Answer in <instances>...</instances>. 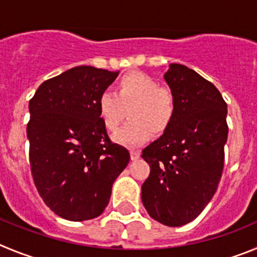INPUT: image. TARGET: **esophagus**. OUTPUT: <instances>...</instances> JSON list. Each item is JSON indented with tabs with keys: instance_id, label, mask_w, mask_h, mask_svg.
I'll return each mask as SVG.
<instances>
[{
	"instance_id": "obj_1",
	"label": "esophagus",
	"mask_w": 257,
	"mask_h": 257,
	"mask_svg": "<svg viewBox=\"0 0 257 257\" xmlns=\"http://www.w3.org/2000/svg\"><path fill=\"white\" fill-rule=\"evenodd\" d=\"M141 152L138 150H131V159L132 160H137L138 157H140Z\"/></svg>"
}]
</instances>
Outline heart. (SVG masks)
I'll use <instances>...</instances> for the list:
<instances>
[{"label":"heart","instance_id":"heart-1","mask_svg":"<svg viewBox=\"0 0 257 257\" xmlns=\"http://www.w3.org/2000/svg\"><path fill=\"white\" fill-rule=\"evenodd\" d=\"M98 115L108 132H116L125 119L129 121L114 136L117 143L138 146L150 136H161L174 121L177 97L169 87L160 85L143 71H129L117 79L115 93L102 92L98 97Z\"/></svg>","mask_w":257,"mask_h":257}]
</instances>
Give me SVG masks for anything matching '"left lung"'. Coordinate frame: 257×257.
<instances>
[{"mask_svg":"<svg viewBox=\"0 0 257 257\" xmlns=\"http://www.w3.org/2000/svg\"><path fill=\"white\" fill-rule=\"evenodd\" d=\"M165 80L177 97V114L142 151L150 175L141 197L152 219L180 226L197 218L218 189L228 110L218 88L187 66L172 64Z\"/></svg>","mask_w":257,"mask_h":257,"instance_id":"obj_1","label":"left lung"}]
</instances>
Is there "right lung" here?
<instances>
[{
  "instance_id": "add662e5",
  "label": "right lung",
  "mask_w": 257,
  "mask_h": 257,
  "mask_svg": "<svg viewBox=\"0 0 257 257\" xmlns=\"http://www.w3.org/2000/svg\"><path fill=\"white\" fill-rule=\"evenodd\" d=\"M119 71L77 66L45 80L29 101V163L39 196L66 220L97 218L131 155L107 136L98 97Z\"/></svg>"
}]
</instances>
